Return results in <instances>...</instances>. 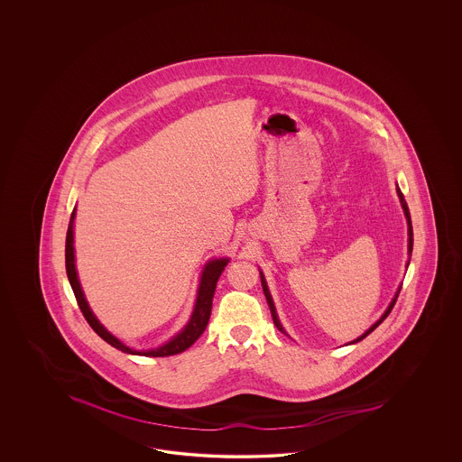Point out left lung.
Returning <instances> with one entry per match:
<instances>
[{
	"label": "left lung",
	"instance_id": "obj_1",
	"mask_svg": "<svg viewBox=\"0 0 462 462\" xmlns=\"http://www.w3.org/2000/svg\"><path fill=\"white\" fill-rule=\"evenodd\" d=\"M396 193H398V198H400V203H402V208L405 211L406 217V224H408V255H411V251H413V228H411V218H410V211H408V205H406L405 198H403V193L400 191V188H396ZM410 264V259H408V263H406V267ZM261 284H263V291H264V296H266L267 305L271 308V315H273V322L274 325L278 327V330H281L282 334H286L284 332V328H282V325H281L280 319H278V313H276V307H274V301H273V296L269 293V288H267L266 278H264V274L261 273ZM400 290L402 288H398V291L394 294V298L392 300V303H390V307L386 308V311L381 315V319H379L378 322L374 323V325H371V328L369 330H365L363 336L357 337L356 340H352L350 344H356V342H361L363 338L369 336L376 327H378L379 323L383 322L388 315H390V311H392L393 307H394V303H396V300H398V294H400Z\"/></svg>",
	"mask_w": 462,
	"mask_h": 462
}]
</instances>
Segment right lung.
<instances>
[{"label": "right lung", "instance_id": "right-lung-1", "mask_svg": "<svg viewBox=\"0 0 462 462\" xmlns=\"http://www.w3.org/2000/svg\"><path fill=\"white\" fill-rule=\"evenodd\" d=\"M74 218H76V208L70 213L69 226H68V236H66V273H68V280L70 282V288L74 291V296L78 300V305L83 311L86 322L91 325V328L98 334L105 342H108L115 349L122 350L126 354H134V356H147V357H166V356H174L180 354L182 350L191 347L199 336L205 332L211 315V303H213V294L217 288V281L220 278V274L224 273L225 266L228 264V259H211L201 273V280H199V288H198V296H196L195 310L193 315L189 319L188 325L182 328L178 336L172 337L164 346L157 347V349L135 350L130 349L122 340H118L116 337L112 336L95 317V313L91 311V308L88 305L86 298H84L81 284L78 280V271L74 264Z\"/></svg>", "mask_w": 462, "mask_h": 462}]
</instances>
